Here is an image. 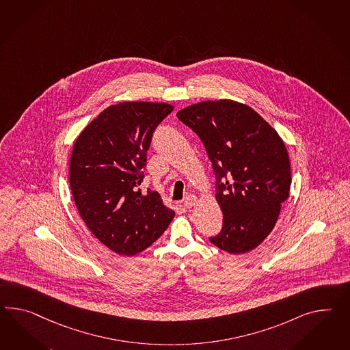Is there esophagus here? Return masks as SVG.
<instances>
[{
    "label": "esophagus",
    "mask_w": 350,
    "mask_h": 350,
    "mask_svg": "<svg viewBox=\"0 0 350 350\" xmlns=\"http://www.w3.org/2000/svg\"><path fill=\"white\" fill-rule=\"evenodd\" d=\"M196 203H197V197L196 196H188V197L185 198V200H184V206H187V208H191V206H196Z\"/></svg>",
    "instance_id": "1"
}]
</instances>
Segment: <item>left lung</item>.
Segmentation results:
<instances>
[{
	"label": "left lung",
	"mask_w": 350,
	"mask_h": 350,
	"mask_svg": "<svg viewBox=\"0 0 350 350\" xmlns=\"http://www.w3.org/2000/svg\"><path fill=\"white\" fill-rule=\"evenodd\" d=\"M176 117L200 138L215 172L224 224L209 241L230 254L255 249L274 228L289 196L283 141L255 110L232 100L203 101Z\"/></svg>",
	"instance_id": "1"
}]
</instances>
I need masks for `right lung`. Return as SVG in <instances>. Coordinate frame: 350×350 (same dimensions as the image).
I'll use <instances>...</instances> for the list:
<instances>
[{
  "mask_svg": "<svg viewBox=\"0 0 350 350\" xmlns=\"http://www.w3.org/2000/svg\"><path fill=\"white\" fill-rule=\"evenodd\" d=\"M174 108L163 103H120L105 109L79 135L70 185L81 218L119 255L156 241L175 213L159 193L139 189L153 132Z\"/></svg>",
  "mask_w": 350,
  "mask_h": 350,
  "instance_id": "1",
  "label": "right lung"
}]
</instances>
